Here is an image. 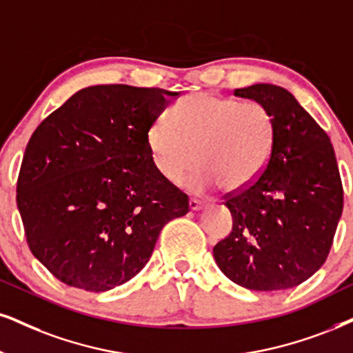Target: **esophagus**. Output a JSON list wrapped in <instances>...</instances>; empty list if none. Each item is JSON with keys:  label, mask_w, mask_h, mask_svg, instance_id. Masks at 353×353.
Returning a JSON list of instances; mask_svg holds the SVG:
<instances>
[{"label": "esophagus", "mask_w": 353, "mask_h": 353, "mask_svg": "<svg viewBox=\"0 0 353 353\" xmlns=\"http://www.w3.org/2000/svg\"><path fill=\"white\" fill-rule=\"evenodd\" d=\"M203 206H204V203L199 201V199H194V198L190 199V210L191 211H199Z\"/></svg>", "instance_id": "34e87169"}]
</instances>
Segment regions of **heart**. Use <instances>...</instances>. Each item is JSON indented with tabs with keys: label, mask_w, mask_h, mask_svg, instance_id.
Wrapping results in <instances>:
<instances>
[{
	"label": "heart",
	"mask_w": 353,
	"mask_h": 353,
	"mask_svg": "<svg viewBox=\"0 0 353 353\" xmlns=\"http://www.w3.org/2000/svg\"><path fill=\"white\" fill-rule=\"evenodd\" d=\"M145 141L152 165L168 183H181L198 160L191 190L225 185L241 191L255 183L272 160L276 121L260 101L193 93L172 108L170 123L157 119Z\"/></svg>",
	"instance_id": "b5f03b06"
}]
</instances>
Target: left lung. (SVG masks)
I'll use <instances>...</instances> for the list:
<instances>
[{
  "mask_svg": "<svg viewBox=\"0 0 353 353\" xmlns=\"http://www.w3.org/2000/svg\"><path fill=\"white\" fill-rule=\"evenodd\" d=\"M234 94L267 104L276 142L259 180L225 194L232 232L212 254L221 272L243 288H293L323 267L341 219L343 190L334 147L288 90L256 83Z\"/></svg>",
  "mask_w": 353,
  "mask_h": 353,
  "instance_id": "8db88e82",
  "label": "left lung"
}]
</instances>
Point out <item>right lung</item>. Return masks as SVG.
Wrapping results in <instances>:
<instances>
[{
    "mask_svg": "<svg viewBox=\"0 0 353 353\" xmlns=\"http://www.w3.org/2000/svg\"><path fill=\"white\" fill-rule=\"evenodd\" d=\"M178 97L160 88L77 91L34 130L16 201L32 255L68 286L101 293L136 276L188 196L157 173L147 130Z\"/></svg>",
    "mask_w": 353,
    "mask_h": 353,
    "instance_id": "obj_1",
    "label": "right lung"
}]
</instances>
